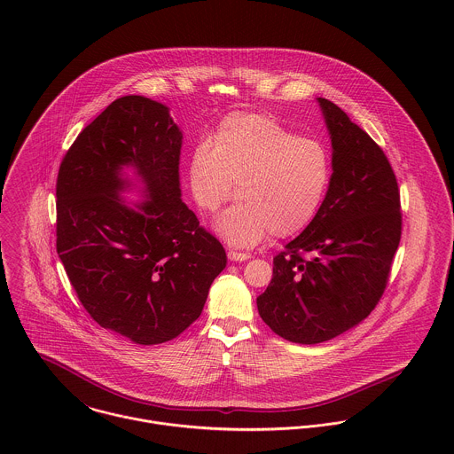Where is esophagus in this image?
<instances>
[{
    "mask_svg": "<svg viewBox=\"0 0 454 454\" xmlns=\"http://www.w3.org/2000/svg\"><path fill=\"white\" fill-rule=\"evenodd\" d=\"M227 255L232 262H245V260L252 259L250 254H241V252H232V250Z\"/></svg>",
    "mask_w": 454,
    "mask_h": 454,
    "instance_id": "34e87169",
    "label": "esophagus"
}]
</instances>
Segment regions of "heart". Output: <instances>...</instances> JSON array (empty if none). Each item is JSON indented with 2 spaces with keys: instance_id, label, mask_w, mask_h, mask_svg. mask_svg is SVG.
I'll list each match as a JSON object with an SVG mask.
<instances>
[{
  "instance_id": "b5f03b06",
  "label": "heart",
  "mask_w": 454,
  "mask_h": 454,
  "mask_svg": "<svg viewBox=\"0 0 454 454\" xmlns=\"http://www.w3.org/2000/svg\"><path fill=\"white\" fill-rule=\"evenodd\" d=\"M191 189L204 211H216L232 194L239 199L216 222L232 247H254L270 232L288 238L318 215L332 166L324 145L299 137L274 117L232 114L195 145L189 164Z\"/></svg>"
}]
</instances>
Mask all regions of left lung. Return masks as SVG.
I'll list each match as a JSON object with an SVG mask.
<instances>
[{
	"label": "left lung",
	"mask_w": 454,
	"mask_h": 454,
	"mask_svg": "<svg viewBox=\"0 0 454 454\" xmlns=\"http://www.w3.org/2000/svg\"><path fill=\"white\" fill-rule=\"evenodd\" d=\"M332 139V176L315 220L272 260L259 315L299 344L330 340L378 306L402 236L388 157L332 101L318 98Z\"/></svg>",
	"instance_id": "obj_1"
}]
</instances>
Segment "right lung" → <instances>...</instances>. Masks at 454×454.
I'll return each instance as SVG.
<instances>
[{
  "label": "right lung",
  "instance_id": "obj_1",
  "mask_svg": "<svg viewBox=\"0 0 454 454\" xmlns=\"http://www.w3.org/2000/svg\"><path fill=\"white\" fill-rule=\"evenodd\" d=\"M182 137L168 106L124 96L78 134L58 175L56 247L69 283L96 324L136 344L194 324L227 263L180 197ZM122 165L147 192L132 208L120 195Z\"/></svg>",
  "mask_w": 454,
  "mask_h": 454
}]
</instances>
